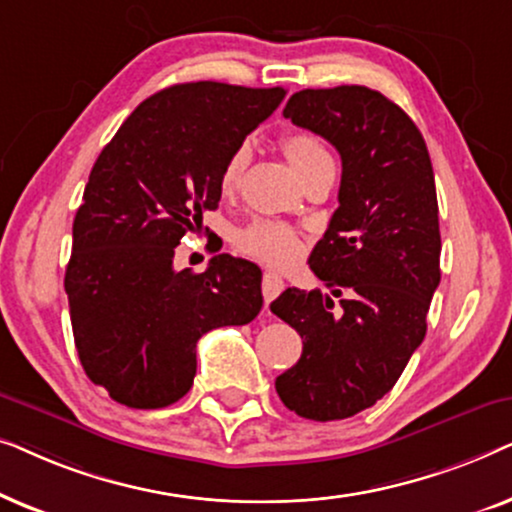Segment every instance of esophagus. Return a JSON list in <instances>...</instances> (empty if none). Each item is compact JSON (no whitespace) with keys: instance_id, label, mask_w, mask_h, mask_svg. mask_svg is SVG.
I'll use <instances>...</instances> for the list:
<instances>
[{"instance_id":"1","label":"esophagus","mask_w":512,"mask_h":512,"mask_svg":"<svg viewBox=\"0 0 512 512\" xmlns=\"http://www.w3.org/2000/svg\"><path fill=\"white\" fill-rule=\"evenodd\" d=\"M284 291V279L277 275V272H265L263 275V298H265V305L272 303L279 293Z\"/></svg>"}]
</instances>
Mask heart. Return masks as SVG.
Returning a JSON list of instances; mask_svg holds the SVG:
<instances>
[{
    "label": "heart",
    "mask_w": 512,
    "mask_h": 512,
    "mask_svg": "<svg viewBox=\"0 0 512 512\" xmlns=\"http://www.w3.org/2000/svg\"><path fill=\"white\" fill-rule=\"evenodd\" d=\"M284 156L296 174L307 181L326 167H333V158L326 144L310 130L284 132L279 139ZM244 167H247V149H237L228 156L219 174V188L223 195H233L240 186ZM235 247L242 254L254 256L263 263L286 265L298 256V235L291 226L275 219H254L235 233Z\"/></svg>",
    "instance_id": "heart-1"
}]
</instances>
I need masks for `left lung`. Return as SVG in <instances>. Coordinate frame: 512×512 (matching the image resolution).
Segmentation results:
<instances>
[{"label": "left lung", "instance_id": "left-lung-1", "mask_svg": "<svg viewBox=\"0 0 512 512\" xmlns=\"http://www.w3.org/2000/svg\"><path fill=\"white\" fill-rule=\"evenodd\" d=\"M284 116L338 149L342 179L340 207L310 254L331 296L286 289L270 305L303 338L275 387L296 415L333 422L380 401L422 345L440 284L436 181L422 132L377 90L307 88Z\"/></svg>", "mask_w": 512, "mask_h": 512}]
</instances>
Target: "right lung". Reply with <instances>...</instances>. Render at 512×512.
Returning a JSON list of instances; mask_svg holds the SVG:
<instances>
[{
    "instance_id": "1",
    "label": "right lung",
    "mask_w": 512,
    "mask_h": 512,
    "mask_svg": "<svg viewBox=\"0 0 512 512\" xmlns=\"http://www.w3.org/2000/svg\"><path fill=\"white\" fill-rule=\"evenodd\" d=\"M284 95L177 83L139 104L97 156L74 216L65 291L81 366L116 403H177L193 387L202 335L261 312L258 265L219 254L195 275L172 258L219 207L223 163Z\"/></svg>"
}]
</instances>
